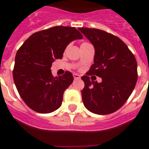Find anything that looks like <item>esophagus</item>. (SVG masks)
<instances>
[{
    "mask_svg": "<svg viewBox=\"0 0 149 149\" xmlns=\"http://www.w3.org/2000/svg\"><path fill=\"white\" fill-rule=\"evenodd\" d=\"M73 78H74V79H79L81 78V76L77 74V73H73Z\"/></svg>",
    "mask_w": 149,
    "mask_h": 149,
    "instance_id": "obj_1",
    "label": "esophagus"
}]
</instances>
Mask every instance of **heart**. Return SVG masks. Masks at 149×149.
<instances>
[{"mask_svg":"<svg viewBox=\"0 0 149 149\" xmlns=\"http://www.w3.org/2000/svg\"><path fill=\"white\" fill-rule=\"evenodd\" d=\"M86 44H88V43H87V42H83V43H82L81 46H84V45H86Z\"/></svg>","mask_w":149,"mask_h":149,"instance_id":"b5f03b06","label":"heart"}]
</instances>
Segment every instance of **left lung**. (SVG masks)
Segmentation results:
<instances>
[{"label":"left lung","instance_id":"obj_1","mask_svg":"<svg viewBox=\"0 0 149 149\" xmlns=\"http://www.w3.org/2000/svg\"><path fill=\"white\" fill-rule=\"evenodd\" d=\"M95 49L94 64L82 76L84 106L97 115H108L119 109L127 100L137 81V63L125 42L112 33L96 28H79ZM95 74L102 82L91 81Z\"/></svg>","mask_w":149,"mask_h":149}]
</instances>
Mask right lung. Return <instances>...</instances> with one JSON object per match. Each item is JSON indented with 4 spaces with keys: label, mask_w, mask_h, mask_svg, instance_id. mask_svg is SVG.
<instances>
[{
    "label": "right lung",
    "mask_w": 149,
    "mask_h": 149,
    "mask_svg": "<svg viewBox=\"0 0 149 149\" xmlns=\"http://www.w3.org/2000/svg\"><path fill=\"white\" fill-rule=\"evenodd\" d=\"M82 38L76 28L55 26L33 33L19 48L13 76L19 95L32 110L50 113L61 106L64 91L73 82V76L66 71L54 77L52 64L62 58L71 41Z\"/></svg>",
    "instance_id": "add662e5"
}]
</instances>
